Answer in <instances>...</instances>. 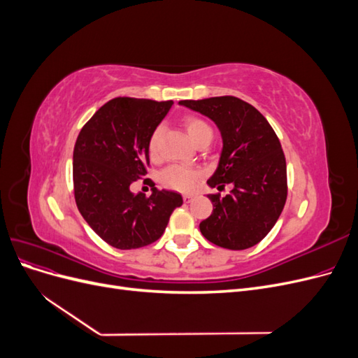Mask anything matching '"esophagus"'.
Returning a JSON list of instances; mask_svg holds the SVG:
<instances>
[{"label": "esophagus", "mask_w": 358, "mask_h": 358, "mask_svg": "<svg viewBox=\"0 0 358 358\" xmlns=\"http://www.w3.org/2000/svg\"><path fill=\"white\" fill-rule=\"evenodd\" d=\"M192 200H194L192 194H185V196H183V201H185V203H189V201H192Z\"/></svg>", "instance_id": "obj_1"}]
</instances>
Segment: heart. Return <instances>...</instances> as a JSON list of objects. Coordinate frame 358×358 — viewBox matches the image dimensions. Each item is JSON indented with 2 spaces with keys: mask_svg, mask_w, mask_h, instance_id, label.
I'll return each instance as SVG.
<instances>
[{
  "mask_svg": "<svg viewBox=\"0 0 358 358\" xmlns=\"http://www.w3.org/2000/svg\"><path fill=\"white\" fill-rule=\"evenodd\" d=\"M187 133L194 143H200L204 138H212V129L206 124L201 117L197 116H187L185 121ZM159 136L161 128H155L154 133L150 134L148 142V150L150 158H158L159 155ZM201 179V173L196 169H187L179 166H170L162 170L161 173V183L170 189H176L182 192H189L197 188Z\"/></svg>",
  "mask_w": 358,
  "mask_h": 358,
  "instance_id": "1",
  "label": "heart"
}]
</instances>
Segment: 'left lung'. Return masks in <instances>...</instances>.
I'll list each match as a JSON object with an SVG mask.
<instances>
[{"label": "left lung", "instance_id": "left-lung-1", "mask_svg": "<svg viewBox=\"0 0 358 358\" xmlns=\"http://www.w3.org/2000/svg\"><path fill=\"white\" fill-rule=\"evenodd\" d=\"M179 104L210 117L222 136L220 164L208 180L227 196L209 194L213 212L200 222L201 234L233 251L262 242L273 229L287 201V162L272 125L254 106L233 95Z\"/></svg>", "mask_w": 358, "mask_h": 358}]
</instances>
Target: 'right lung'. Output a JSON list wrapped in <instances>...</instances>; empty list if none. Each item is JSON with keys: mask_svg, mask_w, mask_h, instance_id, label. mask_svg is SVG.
Returning a JSON list of instances; mask_svg holds the SVG:
<instances>
[{"mask_svg": "<svg viewBox=\"0 0 358 358\" xmlns=\"http://www.w3.org/2000/svg\"><path fill=\"white\" fill-rule=\"evenodd\" d=\"M171 104V100L117 96L94 113L76 140V204L91 229L113 248L154 243L164 233L173 210L183 203L180 194L173 191L154 188L148 197L129 191L133 182L148 175L149 137Z\"/></svg>", "mask_w": 358, "mask_h": 358, "instance_id": "right-lung-1", "label": "right lung"}]
</instances>
